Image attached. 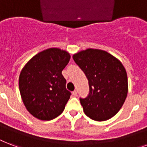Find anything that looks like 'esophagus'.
I'll use <instances>...</instances> for the list:
<instances>
[{
  "label": "esophagus",
  "instance_id": "esophagus-1",
  "mask_svg": "<svg viewBox=\"0 0 147 147\" xmlns=\"http://www.w3.org/2000/svg\"><path fill=\"white\" fill-rule=\"evenodd\" d=\"M72 95H73L74 96H77V91L75 90V91L72 92Z\"/></svg>",
  "mask_w": 147,
  "mask_h": 147
}]
</instances>
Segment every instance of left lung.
Returning <instances> with one entry per match:
<instances>
[{"instance_id": "obj_1", "label": "left lung", "mask_w": 147, "mask_h": 147, "mask_svg": "<svg viewBox=\"0 0 147 147\" xmlns=\"http://www.w3.org/2000/svg\"><path fill=\"white\" fill-rule=\"evenodd\" d=\"M72 58L88 81V96L79 98L84 113L96 121L112 118L123 106L128 92L125 68L114 56L98 49H88Z\"/></svg>"}]
</instances>
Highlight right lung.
Masks as SVG:
<instances>
[{
    "mask_svg": "<svg viewBox=\"0 0 147 147\" xmlns=\"http://www.w3.org/2000/svg\"><path fill=\"white\" fill-rule=\"evenodd\" d=\"M70 55L49 49L34 55L19 76V89L27 110L41 120H51L63 112L71 94L66 89L61 71Z\"/></svg>",
    "mask_w": 147,
    "mask_h": 147,
    "instance_id": "1",
    "label": "right lung"
}]
</instances>
